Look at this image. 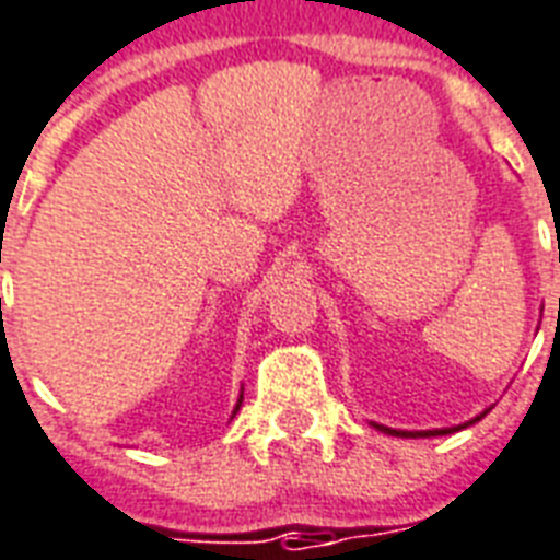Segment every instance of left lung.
Wrapping results in <instances>:
<instances>
[{"instance_id": "1", "label": "left lung", "mask_w": 560, "mask_h": 560, "mask_svg": "<svg viewBox=\"0 0 560 560\" xmlns=\"http://www.w3.org/2000/svg\"><path fill=\"white\" fill-rule=\"evenodd\" d=\"M488 412H491V409H486V412H479L477 418H470V421H465V424H459V427H442V430H392V427H383V424H374L372 421V427H377V430H383V433H389V435H400V439H409V435H412V439H418V435H447V433H456V430H462V427H470V424H477L479 418H486Z\"/></svg>"}]
</instances>
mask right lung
<instances>
[{
  "label": "right lung",
  "mask_w": 560,
  "mask_h": 560,
  "mask_svg": "<svg viewBox=\"0 0 560 560\" xmlns=\"http://www.w3.org/2000/svg\"><path fill=\"white\" fill-rule=\"evenodd\" d=\"M241 400H244V392H241V398H237V404H235V412H237V409H241ZM235 412H232V416H235Z\"/></svg>",
  "instance_id": "add662e5"
}]
</instances>
